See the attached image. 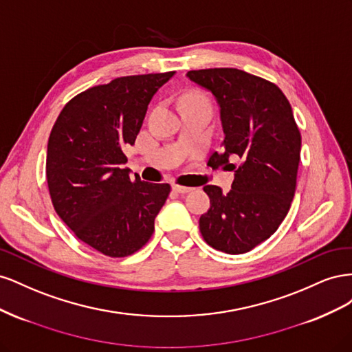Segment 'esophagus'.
<instances>
[{
    "label": "esophagus",
    "mask_w": 352,
    "mask_h": 352,
    "mask_svg": "<svg viewBox=\"0 0 352 352\" xmlns=\"http://www.w3.org/2000/svg\"><path fill=\"white\" fill-rule=\"evenodd\" d=\"M172 189L175 190V192H179V194H186V192H190L192 190V188L189 186H182V185H172Z\"/></svg>",
    "instance_id": "obj_1"
}]
</instances>
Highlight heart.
Segmentation results:
<instances>
[{"label":"heart","mask_w":352,"mask_h":352,"mask_svg":"<svg viewBox=\"0 0 352 352\" xmlns=\"http://www.w3.org/2000/svg\"><path fill=\"white\" fill-rule=\"evenodd\" d=\"M184 102H195V104H202V105H207L208 107V100L206 98L204 94L201 92H190L185 97Z\"/></svg>","instance_id":"1"}]
</instances>
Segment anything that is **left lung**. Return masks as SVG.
<instances>
[{
    "instance_id": "left-lung-1",
    "label": "left lung",
    "mask_w": 352,
    "mask_h": 352,
    "mask_svg": "<svg viewBox=\"0 0 352 352\" xmlns=\"http://www.w3.org/2000/svg\"><path fill=\"white\" fill-rule=\"evenodd\" d=\"M186 76L220 105L225 140L208 164L235 170L228 194L204 186L210 208L199 217L201 235L214 250L248 252L278 230L295 195L301 133L292 107L273 82L239 69L190 70ZM233 157L239 166L230 163Z\"/></svg>"
}]
</instances>
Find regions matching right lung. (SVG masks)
I'll return each mask as SVG.
<instances>
[{
	"mask_svg": "<svg viewBox=\"0 0 352 352\" xmlns=\"http://www.w3.org/2000/svg\"><path fill=\"white\" fill-rule=\"evenodd\" d=\"M173 74H135L92 87L65 105L51 129L52 206L74 235L107 257H127L150 241L170 194L168 184L129 176L123 148L135 144L148 104Z\"/></svg>",
	"mask_w": 352,
	"mask_h": 352,
	"instance_id": "right-lung-1",
	"label": "right lung"
}]
</instances>
